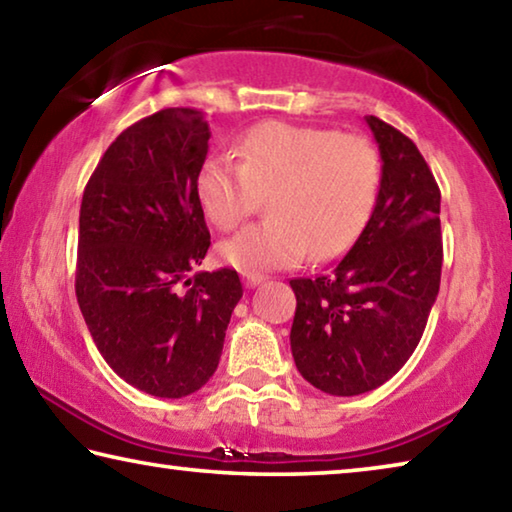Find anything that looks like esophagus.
I'll return each mask as SVG.
<instances>
[{"instance_id":"1","label":"esophagus","mask_w":512,"mask_h":512,"mask_svg":"<svg viewBox=\"0 0 512 512\" xmlns=\"http://www.w3.org/2000/svg\"><path fill=\"white\" fill-rule=\"evenodd\" d=\"M264 282V275L262 273H244V284L248 289L257 287V284Z\"/></svg>"}]
</instances>
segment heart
Masks as SVG:
<instances>
[{
    "mask_svg": "<svg viewBox=\"0 0 512 512\" xmlns=\"http://www.w3.org/2000/svg\"><path fill=\"white\" fill-rule=\"evenodd\" d=\"M381 189V155L363 135L266 121L239 144V162L216 155L198 171L196 192L216 228L232 230L262 196L268 219L221 244L241 273L298 266L309 253L332 259L366 228Z\"/></svg>",
    "mask_w": 512,
    "mask_h": 512,
    "instance_id": "heart-1",
    "label": "heart"
}]
</instances>
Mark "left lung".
<instances>
[{"label":"left lung","instance_id":"left-lung-1","mask_svg":"<svg viewBox=\"0 0 512 512\" xmlns=\"http://www.w3.org/2000/svg\"><path fill=\"white\" fill-rule=\"evenodd\" d=\"M379 144L381 189L366 228L329 273L291 280L293 361L329 395L384 384L418 348L443 271L440 189L409 137L366 117Z\"/></svg>","mask_w":512,"mask_h":512}]
</instances>
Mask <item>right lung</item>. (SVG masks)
<instances>
[{"label":"right lung","mask_w":512,"mask_h":512,"mask_svg":"<svg viewBox=\"0 0 512 512\" xmlns=\"http://www.w3.org/2000/svg\"><path fill=\"white\" fill-rule=\"evenodd\" d=\"M196 108L128 126L88 180L79 216L76 300L101 357L155 397H185L219 366L235 268L196 271L210 248L196 180L210 149Z\"/></svg>","instance_id":"add662e5"}]
</instances>
